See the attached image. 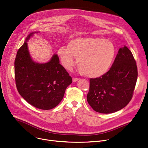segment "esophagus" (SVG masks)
Instances as JSON below:
<instances>
[{"label":"esophagus","mask_w":148,"mask_h":148,"mask_svg":"<svg viewBox=\"0 0 148 148\" xmlns=\"http://www.w3.org/2000/svg\"><path fill=\"white\" fill-rule=\"evenodd\" d=\"M79 80V79H77V78H73V82L75 83V82H77Z\"/></svg>","instance_id":"34e87169"}]
</instances>
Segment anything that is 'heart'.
<instances>
[{
  "label": "heart",
  "instance_id": "b5f03b06",
  "mask_svg": "<svg viewBox=\"0 0 148 148\" xmlns=\"http://www.w3.org/2000/svg\"><path fill=\"white\" fill-rule=\"evenodd\" d=\"M62 64L71 69L77 58L80 73L90 78H98L106 74L113 62L116 48L109 40L98 38H79L70 41L66 46L59 49Z\"/></svg>",
  "mask_w": 148,
  "mask_h": 148
}]
</instances>
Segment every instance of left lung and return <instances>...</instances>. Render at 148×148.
Masks as SVG:
<instances>
[{"instance_id": "8db88e82", "label": "left lung", "mask_w": 148, "mask_h": 148, "mask_svg": "<svg viewBox=\"0 0 148 148\" xmlns=\"http://www.w3.org/2000/svg\"><path fill=\"white\" fill-rule=\"evenodd\" d=\"M137 79L136 60L131 51L124 45L119 49L109 71L98 78L90 79L88 102L100 113L118 112L130 101Z\"/></svg>"}]
</instances>
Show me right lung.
I'll return each instance as SVG.
<instances>
[{
    "mask_svg": "<svg viewBox=\"0 0 148 148\" xmlns=\"http://www.w3.org/2000/svg\"><path fill=\"white\" fill-rule=\"evenodd\" d=\"M37 33L29 34L17 51L14 62L15 83L19 94L29 104L40 109L50 110L63 99L72 78L59 64L57 54L46 63L33 60L27 42Z\"/></svg>",
    "mask_w": 148,
    "mask_h": 148,
    "instance_id": "1",
    "label": "right lung"
}]
</instances>
